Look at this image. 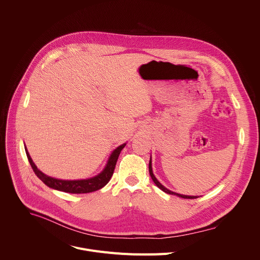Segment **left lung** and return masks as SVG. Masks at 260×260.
Wrapping results in <instances>:
<instances>
[{
	"mask_svg": "<svg viewBox=\"0 0 260 260\" xmlns=\"http://www.w3.org/2000/svg\"><path fill=\"white\" fill-rule=\"evenodd\" d=\"M149 174H150V176H151V178H152V180H153V182L156 184V186L158 187V188H160L162 191H165V192H167V193H169V194H173V196H177V197H179V198H182V199H197L198 197H190V196H183V194H179V193H176V192H173V191H171V190H169V189H167L165 186H162V185L157 181V179L155 178V176L153 175V172H152V167H151V159H150V161H149Z\"/></svg>",
	"mask_w": 260,
	"mask_h": 260,
	"instance_id": "1",
	"label": "left lung"
}]
</instances>
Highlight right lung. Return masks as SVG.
Wrapping results in <instances>:
<instances>
[{
    "mask_svg": "<svg viewBox=\"0 0 260 260\" xmlns=\"http://www.w3.org/2000/svg\"><path fill=\"white\" fill-rule=\"evenodd\" d=\"M124 146H125V144L120 145L113 151V153L111 154V156L108 160L106 168L104 169V171L101 174H99L98 176H95L93 178L85 179V180H60V179H55V178L46 176L41 171L37 169V167L35 166V164L31 160L27 150H25V153H26L27 159L29 161V165H30L32 171L35 172V174L37 175V177H38L45 185H47L48 187L59 190V191L68 192V193H88V192H92V191L101 189L110 181L111 177H112V175L114 173L118 156H119L121 150L124 148Z\"/></svg>",
    "mask_w": 260,
    "mask_h": 260,
    "instance_id": "right-lung-1",
    "label": "right lung"
}]
</instances>
